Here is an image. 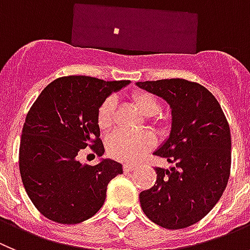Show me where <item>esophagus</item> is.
<instances>
[{
  "mask_svg": "<svg viewBox=\"0 0 250 250\" xmlns=\"http://www.w3.org/2000/svg\"><path fill=\"white\" fill-rule=\"evenodd\" d=\"M134 169H136V166H134V164H130V163L123 164V170H125V173H129Z\"/></svg>",
  "mask_w": 250,
  "mask_h": 250,
  "instance_id": "1",
  "label": "esophagus"
}]
</instances>
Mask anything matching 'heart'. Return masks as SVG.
<instances>
[{"instance_id":"heart-1","label":"heart","mask_w":250,"mask_h":250,"mask_svg":"<svg viewBox=\"0 0 250 250\" xmlns=\"http://www.w3.org/2000/svg\"><path fill=\"white\" fill-rule=\"evenodd\" d=\"M132 102L142 114L149 117L159 112L161 103L158 98L148 92H136L132 94ZM116 112V101L109 97L101 104L97 113L98 127L102 130H108L112 127ZM156 123H162L161 117L154 118ZM154 146V137L149 132L139 133H127L122 130H117L107 139V149L111 157L125 163H133L138 161L147 150Z\"/></svg>"}]
</instances>
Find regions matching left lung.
<instances>
[{
  "instance_id": "8db88e82",
  "label": "left lung",
  "mask_w": 250,
  "mask_h": 250,
  "mask_svg": "<svg viewBox=\"0 0 250 250\" xmlns=\"http://www.w3.org/2000/svg\"><path fill=\"white\" fill-rule=\"evenodd\" d=\"M169 104L170 130L154 154L173 167L156 168L157 181L139 193L145 214L167 229H183L217 204L230 173V129L206 87L181 78L137 82Z\"/></svg>"
}]
</instances>
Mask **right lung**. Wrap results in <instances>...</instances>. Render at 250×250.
<instances>
[{"label": "right lung", "mask_w": 250, "mask_h": 250, "mask_svg": "<svg viewBox=\"0 0 250 250\" xmlns=\"http://www.w3.org/2000/svg\"><path fill=\"white\" fill-rule=\"evenodd\" d=\"M129 81L68 76L51 82L28 111L20 145V172L27 194L41 214L61 224H77L103 206L107 186L122 164L101 159L83 166L76 157L93 148L102 156L97 113L101 104Z\"/></svg>", "instance_id": "1"}]
</instances>
